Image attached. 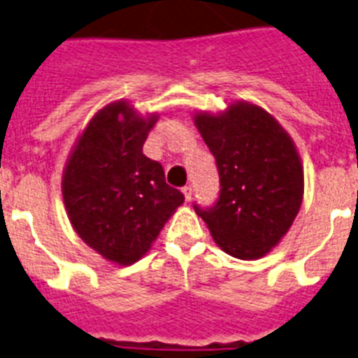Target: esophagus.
<instances>
[{
	"label": "esophagus",
	"mask_w": 358,
	"mask_h": 358,
	"mask_svg": "<svg viewBox=\"0 0 358 358\" xmlns=\"http://www.w3.org/2000/svg\"><path fill=\"white\" fill-rule=\"evenodd\" d=\"M182 194H185L186 202H188L189 199H192V186H185V188H182Z\"/></svg>",
	"instance_id": "34e87169"
}]
</instances>
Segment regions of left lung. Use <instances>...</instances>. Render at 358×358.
<instances>
[{
  "instance_id": "left-lung-1",
  "label": "left lung",
  "mask_w": 358,
  "mask_h": 358,
  "mask_svg": "<svg viewBox=\"0 0 358 358\" xmlns=\"http://www.w3.org/2000/svg\"><path fill=\"white\" fill-rule=\"evenodd\" d=\"M194 122L215 156L220 194L211 208L194 204L217 245L240 260L276 248L303 201V164L292 138L267 110L231 103L220 115Z\"/></svg>"
}]
</instances>
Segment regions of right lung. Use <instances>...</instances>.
I'll return each mask as SVG.
<instances>
[{"label": "right lung", "instance_id": "right-lung-1", "mask_svg": "<svg viewBox=\"0 0 358 358\" xmlns=\"http://www.w3.org/2000/svg\"><path fill=\"white\" fill-rule=\"evenodd\" d=\"M156 115L140 116L127 102L100 109L78 136L62 176V197L77 235L106 260L138 262L185 195L164 181L143 154Z\"/></svg>", "mask_w": 358, "mask_h": 358}]
</instances>
